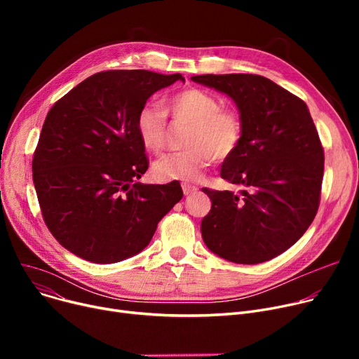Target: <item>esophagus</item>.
<instances>
[{
    "instance_id": "34e87169",
    "label": "esophagus",
    "mask_w": 359,
    "mask_h": 359,
    "mask_svg": "<svg viewBox=\"0 0 359 359\" xmlns=\"http://www.w3.org/2000/svg\"><path fill=\"white\" fill-rule=\"evenodd\" d=\"M182 189H183L184 195H191V194H195L198 191V187L195 184L184 182V183H182Z\"/></svg>"
}]
</instances>
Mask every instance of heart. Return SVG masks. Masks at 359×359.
I'll return each mask as SVG.
<instances>
[{"label":"heart","mask_w":359,"mask_h":359,"mask_svg":"<svg viewBox=\"0 0 359 359\" xmlns=\"http://www.w3.org/2000/svg\"><path fill=\"white\" fill-rule=\"evenodd\" d=\"M175 119L192 123L186 147L156 160L153 170L160 179L198 180L212 158L225 160L236 153L243 137L241 118L236 110L222 109L221 102L201 88H184L165 102ZM165 113L156 104H144L135 119L137 134L151 153H158L165 142Z\"/></svg>","instance_id":"heart-1"}]
</instances>
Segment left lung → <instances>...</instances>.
<instances>
[{
    "instance_id": "1",
    "label": "left lung",
    "mask_w": 359,
    "mask_h": 359,
    "mask_svg": "<svg viewBox=\"0 0 359 359\" xmlns=\"http://www.w3.org/2000/svg\"><path fill=\"white\" fill-rule=\"evenodd\" d=\"M192 81L236 103L243 137L225 158L221 177L241 186L202 192L212 206L203 217V243L217 256L255 265L276 257L313 222L322 191L325 153L307 104L255 74H206Z\"/></svg>"
}]
</instances>
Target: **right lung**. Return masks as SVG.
<instances>
[{
    "label": "right lung",
    "mask_w": 359,
    "mask_h": 359,
    "mask_svg": "<svg viewBox=\"0 0 359 359\" xmlns=\"http://www.w3.org/2000/svg\"><path fill=\"white\" fill-rule=\"evenodd\" d=\"M182 74L118 69L91 75L48 111L32 170L42 215L62 248L93 263L142 252L182 199L177 180L138 182L148 168L135 119Z\"/></svg>",
    "instance_id": "1"
}]
</instances>
